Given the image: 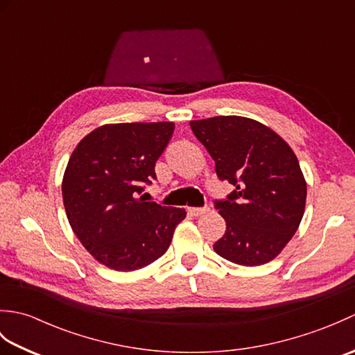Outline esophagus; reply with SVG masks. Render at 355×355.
Returning <instances> with one entry per match:
<instances>
[{
  "label": "esophagus",
  "instance_id": "obj_1",
  "mask_svg": "<svg viewBox=\"0 0 355 355\" xmlns=\"http://www.w3.org/2000/svg\"><path fill=\"white\" fill-rule=\"evenodd\" d=\"M209 210H210L209 207H191V209H189V214H191L192 216H201V215L207 214Z\"/></svg>",
  "mask_w": 355,
  "mask_h": 355
}]
</instances>
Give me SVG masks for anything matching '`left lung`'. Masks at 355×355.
I'll return each instance as SVG.
<instances>
[{
	"label": "left lung",
	"instance_id": "1",
	"mask_svg": "<svg viewBox=\"0 0 355 355\" xmlns=\"http://www.w3.org/2000/svg\"><path fill=\"white\" fill-rule=\"evenodd\" d=\"M191 128L220 180L235 186L215 207L225 233L214 250L230 262L254 267L284 250L302 221L306 182L288 143L258 120L216 116L192 120Z\"/></svg>",
	"mask_w": 355,
	"mask_h": 355
}]
</instances>
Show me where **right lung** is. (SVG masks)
I'll return each mask as SVG.
<instances>
[{
  "mask_svg": "<svg viewBox=\"0 0 355 355\" xmlns=\"http://www.w3.org/2000/svg\"><path fill=\"white\" fill-rule=\"evenodd\" d=\"M173 122L110 123L74 148L62 178V198L74 235L102 266L132 271L166 253L184 209L146 201L155 162Z\"/></svg>",
  "mask_w": 355,
  "mask_h": 355,
  "instance_id": "add662e5",
  "label": "right lung"
}]
</instances>
